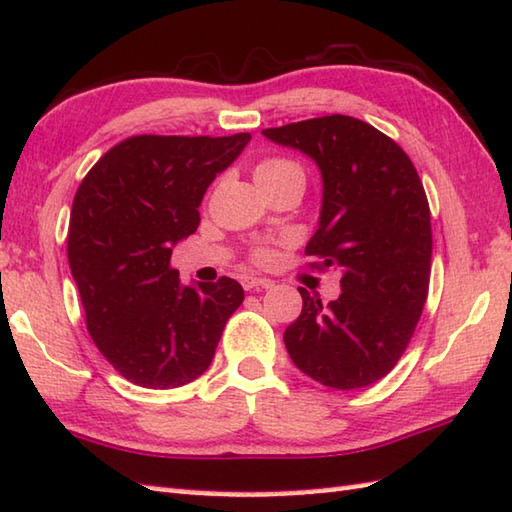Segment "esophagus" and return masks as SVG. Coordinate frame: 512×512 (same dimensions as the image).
<instances>
[{
  "label": "esophagus",
  "instance_id": "34e87169",
  "mask_svg": "<svg viewBox=\"0 0 512 512\" xmlns=\"http://www.w3.org/2000/svg\"><path fill=\"white\" fill-rule=\"evenodd\" d=\"M241 286L246 288V291H259V288H271L273 282L266 280V277H255V275H244L241 277Z\"/></svg>",
  "mask_w": 512,
  "mask_h": 512
}]
</instances>
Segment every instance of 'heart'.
<instances>
[{"instance_id": "heart-1", "label": "heart", "mask_w": 512, "mask_h": 512, "mask_svg": "<svg viewBox=\"0 0 512 512\" xmlns=\"http://www.w3.org/2000/svg\"><path fill=\"white\" fill-rule=\"evenodd\" d=\"M255 179L259 183V188H262V185H266V183L282 181V179H300L304 183V172H302L300 165L288 161V159H266V161L257 165ZM273 257H275V253L266 246L257 248L253 253V259L257 264H268Z\"/></svg>"}]
</instances>
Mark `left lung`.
Returning a JSON list of instances; mask_svg holds the SVG:
<instances>
[{
	"mask_svg": "<svg viewBox=\"0 0 512 512\" xmlns=\"http://www.w3.org/2000/svg\"><path fill=\"white\" fill-rule=\"evenodd\" d=\"M268 141L309 156L322 174V208L306 255L340 268L342 293L322 306L300 288L302 313L284 331L295 367L320 385L360 389L394 369L430 286V206L392 138L351 116L271 127Z\"/></svg>",
	"mask_w": 512,
	"mask_h": 512,
	"instance_id": "left-lung-1",
	"label": "left lung"
}]
</instances>
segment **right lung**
Listing matches in <instances>:
<instances>
[{
	"label": "right lung",
	"mask_w": 512,
	"mask_h": 512,
	"mask_svg": "<svg viewBox=\"0 0 512 512\" xmlns=\"http://www.w3.org/2000/svg\"><path fill=\"white\" fill-rule=\"evenodd\" d=\"M248 141L250 134L132 136L80 183L67 237L71 275L91 340L129 383H192L244 302L230 277L183 286L170 259L197 230L208 185Z\"/></svg>",
	"instance_id": "1"
}]
</instances>
